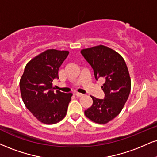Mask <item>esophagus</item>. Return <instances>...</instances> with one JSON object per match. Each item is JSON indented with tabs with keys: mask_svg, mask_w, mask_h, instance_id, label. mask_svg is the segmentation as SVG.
<instances>
[{
	"mask_svg": "<svg viewBox=\"0 0 157 157\" xmlns=\"http://www.w3.org/2000/svg\"><path fill=\"white\" fill-rule=\"evenodd\" d=\"M75 95H76L77 97H82V96H83V94H80V93H76V94H75Z\"/></svg>",
	"mask_w": 157,
	"mask_h": 157,
	"instance_id": "esophagus-1",
	"label": "esophagus"
}]
</instances>
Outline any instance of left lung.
Returning a JSON list of instances; mask_svg holds the SVG:
<instances>
[{
	"label": "left lung",
	"instance_id": "obj_1",
	"mask_svg": "<svg viewBox=\"0 0 157 157\" xmlns=\"http://www.w3.org/2000/svg\"><path fill=\"white\" fill-rule=\"evenodd\" d=\"M91 66L96 80L103 79V99L91 97L93 105L85 110L87 118L99 124H107L119 114L131 90L128 68L121 56L112 49L99 45L81 50Z\"/></svg>",
	"mask_w": 157,
	"mask_h": 157
}]
</instances>
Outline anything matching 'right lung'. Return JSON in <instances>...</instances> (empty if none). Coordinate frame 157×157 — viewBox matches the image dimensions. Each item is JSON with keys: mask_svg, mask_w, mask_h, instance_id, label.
Here are the masks:
<instances>
[{"mask_svg": "<svg viewBox=\"0 0 157 157\" xmlns=\"http://www.w3.org/2000/svg\"><path fill=\"white\" fill-rule=\"evenodd\" d=\"M68 55V51H44L28 62L20 79L25 105L44 124H56L67 114L72 94L54 91L52 82L58 79V69Z\"/></svg>", "mask_w": 157, "mask_h": 157, "instance_id": "right-lung-1", "label": "right lung"}]
</instances>
